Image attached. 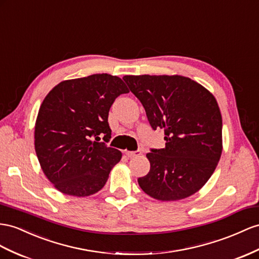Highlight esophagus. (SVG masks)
Returning a JSON list of instances; mask_svg holds the SVG:
<instances>
[{
  "instance_id": "34e87169",
  "label": "esophagus",
  "mask_w": 259,
  "mask_h": 259,
  "mask_svg": "<svg viewBox=\"0 0 259 259\" xmlns=\"http://www.w3.org/2000/svg\"><path fill=\"white\" fill-rule=\"evenodd\" d=\"M125 153V155H127L128 157H130V158H134V157H137V156H139V155H141V150H138V151H132V152H130V151H125L124 152Z\"/></svg>"
}]
</instances>
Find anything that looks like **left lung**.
Here are the masks:
<instances>
[{
	"mask_svg": "<svg viewBox=\"0 0 259 259\" xmlns=\"http://www.w3.org/2000/svg\"><path fill=\"white\" fill-rule=\"evenodd\" d=\"M153 130L164 129V149L147 154L149 173L138 178L152 198H187L208 182L222 153V117L214 96L181 75H125Z\"/></svg>",
	"mask_w": 259,
	"mask_h": 259,
	"instance_id": "8db88e82",
	"label": "left lung"
}]
</instances>
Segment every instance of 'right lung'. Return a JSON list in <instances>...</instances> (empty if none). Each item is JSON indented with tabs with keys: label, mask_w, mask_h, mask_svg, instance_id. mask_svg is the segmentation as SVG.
Wrapping results in <instances>:
<instances>
[{
	"label": "right lung",
	"mask_w": 259,
	"mask_h": 259,
	"mask_svg": "<svg viewBox=\"0 0 259 259\" xmlns=\"http://www.w3.org/2000/svg\"><path fill=\"white\" fill-rule=\"evenodd\" d=\"M125 93L120 77L103 73L63 81L45 97L35 125V150L59 191L86 197L105 186L121 158L120 151L106 144L111 138L108 114ZM102 136L104 142L97 143Z\"/></svg>",
	"instance_id": "obj_1"
}]
</instances>
